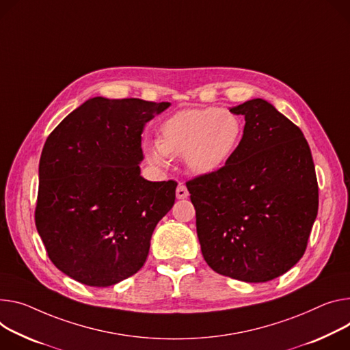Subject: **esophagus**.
<instances>
[{
    "instance_id": "esophagus-1",
    "label": "esophagus",
    "mask_w": 350,
    "mask_h": 350,
    "mask_svg": "<svg viewBox=\"0 0 350 350\" xmlns=\"http://www.w3.org/2000/svg\"><path fill=\"white\" fill-rule=\"evenodd\" d=\"M176 196H177L178 200H184V198L188 197V189H187V187H185L183 183H180V184L177 185Z\"/></svg>"
}]
</instances>
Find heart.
<instances>
[{
	"label": "heart",
	"instance_id": "obj_1",
	"mask_svg": "<svg viewBox=\"0 0 350 350\" xmlns=\"http://www.w3.org/2000/svg\"><path fill=\"white\" fill-rule=\"evenodd\" d=\"M243 137L241 120L215 107L184 110L159 126V141L145 144L149 162L165 166L170 156H184L189 170L208 174L224 166Z\"/></svg>",
	"mask_w": 350,
	"mask_h": 350
}]
</instances>
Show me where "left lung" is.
Here are the masks:
<instances>
[{"mask_svg": "<svg viewBox=\"0 0 350 350\" xmlns=\"http://www.w3.org/2000/svg\"><path fill=\"white\" fill-rule=\"evenodd\" d=\"M230 111L245 118L236 152L185 185L206 264L237 280L268 282L303 257L319 183L301 130L271 103L252 99Z\"/></svg>", "mask_w": 350, "mask_h": 350, "instance_id": "left-lung-1", "label": "left lung"}]
</instances>
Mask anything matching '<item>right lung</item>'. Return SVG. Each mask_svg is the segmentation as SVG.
I'll use <instances>...</instances> for the list:
<instances>
[{
  "mask_svg": "<svg viewBox=\"0 0 350 350\" xmlns=\"http://www.w3.org/2000/svg\"><path fill=\"white\" fill-rule=\"evenodd\" d=\"M170 106L93 98L49 135L39 163L36 229L51 262L96 288L137 273L176 200L174 180L141 177L144 125Z\"/></svg>",
  "mask_w": 350,
  "mask_h": 350,
  "instance_id": "1",
  "label": "right lung"
}]
</instances>
